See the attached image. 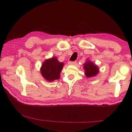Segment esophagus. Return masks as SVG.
<instances>
[{
	"mask_svg": "<svg viewBox=\"0 0 132 132\" xmlns=\"http://www.w3.org/2000/svg\"><path fill=\"white\" fill-rule=\"evenodd\" d=\"M76 63H77V62H76V61H75V62H70V61H69L68 62V64H69V65H74V64H75Z\"/></svg>",
	"mask_w": 132,
	"mask_h": 132,
	"instance_id": "1",
	"label": "esophagus"
}]
</instances>
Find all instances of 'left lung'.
I'll use <instances>...</instances> for the list:
<instances>
[{"label": "left lung", "mask_w": 132, "mask_h": 132, "mask_svg": "<svg viewBox=\"0 0 132 132\" xmlns=\"http://www.w3.org/2000/svg\"><path fill=\"white\" fill-rule=\"evenodd\" d=\"M83 69L84 70V75L88 78L94 77L100 72L98 66L90 59L86 60V62L83 64Z\"/></svg>", "instance_id": "8db88e82"}]
</instances>
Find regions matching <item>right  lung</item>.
I'll return each instance as SVG.
<instances>
[{
    "label": "right lung",
    "mask_w": 132,
    "mask_h": 132,
    "mask_svg": "<svg viewBox=\"0 0 132 132\" xmlns=\"http://www.w3.org/2000/svg\"><path fill=\"white\" fill-rule=\"evenodd\" d=\"M63 66V62H59L56 56L47 59L40 68L41 74L46 81L52 82L59 79Z\"/></svg>",
    "instance_id": "right-lung-1"
}]
</instances>
